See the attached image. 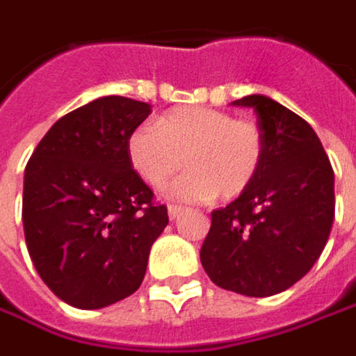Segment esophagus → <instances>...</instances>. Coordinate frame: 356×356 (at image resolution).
<instances>
[{
    "instance_id": "1",
    "label": "esophagus",
    "mask_w": 356,
    "mask_h": 356,
    "mask_svg": "<svg viewBox=\"0 0 356 356\" xmlns=\"http://www.w3.org/2000/svg\"><path fill=\"white\" fill-rule=\"evenodd\" d=\"M168 212H169V218L175 220V218H179V216H181V212H183V207H177V204H169Z\"/></svg>"
}]
</instances>
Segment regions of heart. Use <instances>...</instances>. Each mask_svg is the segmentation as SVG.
Segmentation results:
<instances>
[{
	"instance_id": "1",
	"label": "heart",
	"mask_w": 356,
	"mask_h": 356,
	"mask_svg": "<svg viewBox=\"0 0 356 356\" xmlns=\"http://www.w3.org/2000/svg\"><path fill=\"white\" fill-rule=\"evenodd\" d=\"M128 159L140 177L161 187L171 183L177 200L234 198L255 181L265 159V136L257 122L207 107H179L163 113L156 127L142 124L130 132Z\"/></svg>"
}]
</instances>
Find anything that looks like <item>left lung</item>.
Instances as JSON below:
<instances>
[{
    "instance_id": "1",
    "label": "left lung",
    "mask_w": 356,
    "mask_h": 356,
    "mask_svg": "<svg viewBox=\"0 0 356 356\" xmlns=\"http://www.w3.org/2000/svg\"><path fill=\"white\" fill-rule=\"evenodd\" d=\"M257 113L265 159L255 181L212 212L200 263L220 289L263 298L314 267L335 216L333 168L314 128L265 95L234 101Z\"/></svg>"
}]
</instances>
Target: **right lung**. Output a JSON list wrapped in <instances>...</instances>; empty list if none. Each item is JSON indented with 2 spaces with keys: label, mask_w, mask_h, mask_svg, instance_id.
Here are the masks:
<instances>
[{
  "label": "right lung",
  "mask_w": 356,
  "mask_h": 356,
  "mask_svg": "<svg viewBox=\"0 0 356 356\" xmlns=\"http://www.w3.org/2000/svg\"><path fill=\"white\" fill-rule=\"evenodd\" d=\"M152 107L95 99L56 120L25 168L23 226L36 273L81 310L136 292L168 207L132 169L127 142Z\"/></svg>",
  "instance_id": "add662e5"
}]
</instances>
